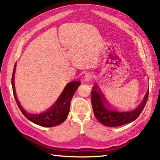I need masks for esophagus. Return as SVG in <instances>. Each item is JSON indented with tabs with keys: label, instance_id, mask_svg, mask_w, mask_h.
Here are the masks:
<instances>
[{
	"label": "esophagus",
	"instance_id": "esophagus-1",
	"mask_svg": "<svg viewBox=\"0 0 160 160\" xmlns=\"http://www.w3.org/2000/svg\"><path fill=\"white\" fill-rule=\"evenodd\" d=\"M93 77V75H92L91 73H88L85 75V81H90L91 79H92V78Z\"/></svg>",
	"mask_w": 160,
	"mask_h": 160
}]
</instances>
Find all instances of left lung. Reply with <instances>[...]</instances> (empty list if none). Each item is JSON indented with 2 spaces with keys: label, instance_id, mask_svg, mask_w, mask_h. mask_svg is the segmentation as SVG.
<instances>
[{
  "label": "left lung",
  "instance_id": "obj_1",
  "mask_svg": "<svg viewBox=\"0 0 160 160\" xmlns=\"http://www.w3.org/2000/svg\"><path fill=\"white\" fill-rule=\"evenodd\" d=\"M149 89L136 108L130 111H118L109 107L102 94L98 91V87L95 85L92 88L91 104L95 118L99 122L108 127H118L132 122L139 117L147 103Z\"/></svg>",
  "mask_w": 160,
  "mask_h": 160
}]
</instances>
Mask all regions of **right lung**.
I'll return each mask as SVG.
<instances>
[{"label":"right lung","mask_w":160,"mask_h":160,"mask_svg":"<svg viewBox=\"0 0 160 160\" xmlns=\"http://www.w3.org/2000/svg\"><path fill=\"white\" fill-rule=\"evenodd\" d=\"M16 64L14 67L12 76V87L13 90V95L18 108L20 109L22 114L30 120L32 123L47 128L55 127L60 125L67 119L70 109V104L71 99L73 96L77 89L80 85V81H71L67 84L63 91L58 98L55 103H54L51 108L47 109L45 112L39 114H31L27 113L22 108L21 103H19L17 98L15 88L14 84V77L15 72Z\"/></svg>","instance_id":"1"}]
</instances>
